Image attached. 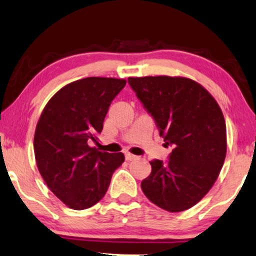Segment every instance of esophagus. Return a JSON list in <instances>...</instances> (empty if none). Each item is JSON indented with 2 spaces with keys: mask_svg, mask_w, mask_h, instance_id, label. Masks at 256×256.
Masks as SVG:
<instances>
[{
  "mask_svg": "<svg viewBox=\"0 0 256 256\" xmlns=\"http://www.w3.org/2000/svg\"><path fill=\"white\" fill-rule=\"evenodd\" d=\"M124 158H126V160H134V159L136 158V156L129 154V152H126L124 154Z\"/></svg>",
  "mask_w": 256,
  "mask_h": 256,
  "instance_id": "1",
  "label": "esophagus"
}]
</instances>
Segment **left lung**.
Segmentation results:
<instances>
[{
  "label": "left lung",
  "instance_id": "8db88e82",
  "mask_svg": "<svg viewBox=\"0 0 256 256\" xmlns=\"http://www.w3.org/2000/svg\"><path fill=\"white\" fill-rule=\"evenodd\" d=\"M128 83L152 116L168 160L150 162L151 173L140 182L144 195L170 212L195 206L216 181L226 154V126L216 100L190 78L129 77Z\"/></svg>",
  "mask_w": 256,
  "mask_h": 256
}]
</instances>
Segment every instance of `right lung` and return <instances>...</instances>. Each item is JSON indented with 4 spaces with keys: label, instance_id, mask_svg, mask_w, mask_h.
Returning <instances> with one entry per match:
<instances>
[{
    "label": "right lung",
    "instance_id": "obj_1",
    "mask_svg": "<svg viewBox=\"0 0 256 256\" xmlns=\"http://www.w3.org/2000/svg\"><path fill=\"white\" fill-rule=\"evenodd\" d=\"M124 80L88 77L55 94L44 108L34 134V154L42 179L74 210L94 206L105 196L122 152L91 148L102 132L110 102Z\"/></svg>",
    "mask_w": 256,
    "mask_h": 256
}]
</instances>
